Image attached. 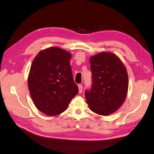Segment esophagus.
<instances>
[{
    "label": "esophagus",
    "instance_id": "esophagus-1",
    "mask_svg": "<svg viewBox=\"0 0 154 154\" xmlns=\"http://www.w3.org/2000/svg\"><path fill=\"white\" fill-rule=\"evenodd\" d=\"M78 88H79V93H81L82 91H83V86H82V85L81 84L79 85Z\"/></svg>",
    "mask_w": 154,
    "mask_h": 154
}]
</instances>
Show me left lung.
I'll list each match as a JSON object with an SVG mask.
<instances>
[{"mask_svg": "<svg viewBox=\"0 0 154 154\" xmlns=\"http://www.w3.org/2000/svg\"><path fill=\"white\" fill-rule=\"evenodd\" d=\"M92 85L85 98L92 112L109 116L122 106L127 97L128 81L125 66L112 52H102L90 58Z\"/></svg>", "mask_w": 154, "mask_h": 154, "instance_id": "8db88e82", "label": "left lung"}]
</instances>
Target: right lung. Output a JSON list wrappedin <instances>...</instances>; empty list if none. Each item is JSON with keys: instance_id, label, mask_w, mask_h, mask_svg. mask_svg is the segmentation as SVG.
I'll return each instance as SVG.
<instances>
[{"instance_id": "obj_1", "label": "right lung", "mask_w": 154, "mask_h": 154, "mask_svg": "<svg viewBox=\"0 0 154 154\" xmlns=\"http://www.w3.org/2000/svg\"><path fill=\"white\" fill-rule=\"evenodd\" d=\"M71 53L58 47L42 50L32 62L28 88L37 108L50 116L66 111L79 92L70 66Z\"/></svg>"}]
</instances>
